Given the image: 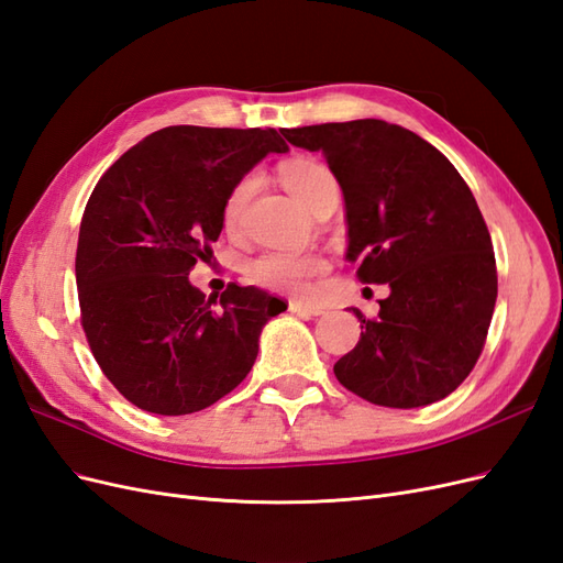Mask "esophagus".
Returning <instances> with one entry per match:
<instances>
[{"label":"esophagus","instance_id":"34e87169","mask_svg":"<svg viewBox=\"0 0 563 563\" xmlns=\"http://www.w3.org/2000/svg\"><path fill=\"white\" fill-rule=\"evenodd\" d=\"M288 312H294V314H302V317H317V314H321L323 310L319 308V305H312V302L291 300V302H288Z\"/></svg>","mask_w":563,"mask_h":563}]
</instances>
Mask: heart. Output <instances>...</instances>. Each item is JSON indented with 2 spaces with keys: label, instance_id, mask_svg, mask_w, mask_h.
I'll return each mask as SVG.
<instances>
[{
  "label": "heart",
  "instance_id": "obj_1",
  "mask_svg": "<svg viewBox=\"0 0 563 563\" xmlns=\"http://www.w3.org/2000/svg\"><path fill=\"white\" fill-rule=\"evenodd\" d=\"M282 183L291 197L300 203L302 209H312V203L331 190H338L335 176L331 168L314 159H296L288 162L282 168ZM258 185V178L253 174L242 178L234 185L225 201L223 220L228 228H234L240 223V218L246 209V203ZM327 261L317 253H296V251H272L255 258L249 265V279L255 286H263L267 291H279V294H305L310 286V279L323 275L327 272Z\"/></svg>",
  "mask_w": 563,
  "mask_h": 563
}]
</instances>
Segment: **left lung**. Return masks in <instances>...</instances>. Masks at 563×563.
Masks as SVG:
<instances>
[{
	"label": "left lung",
	"instance_id": "1",
	"mask_svg": "<svg viewBox=\"0 0 563 563\" xmlns=\"http://www.w3.org/2000/svg\"><path fill=\"white\" fill-rule=\"evenodd\" d=\"M321 152L345 199L350 263L387 284L376 319L333 366L362 399L418 408L449 397L484 350L498 298L496 255L467 183L418 133L383 119L284 129Z\"/></svg>",
	"mask_w": 563,
	"mask_h": 563
}]
</instances>
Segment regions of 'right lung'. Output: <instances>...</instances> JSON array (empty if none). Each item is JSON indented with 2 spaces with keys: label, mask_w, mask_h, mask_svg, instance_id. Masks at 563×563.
I'll use <instances>...</instances> for the list:
<instances>
[{
  "label": "right lung",
  "mask_w": 563,
  "mask_h": 563,
  "mask_svg": "<svg viewBox=\"0 0 563 563\" xmlns=\"http://www.w3.org/2000/svg\"><path fill=\"white\" fill-rule=\"evenodd\" d=\"M269 152H288L277 129L166 126L93 187L75 261L81 327L106 378L143 411L187 416L225 397L286 310L236 284L216 302L187 277L211 255L234 185Z\"/></svg>",
  "instance_id": "add662e5"
}]
</instances>
